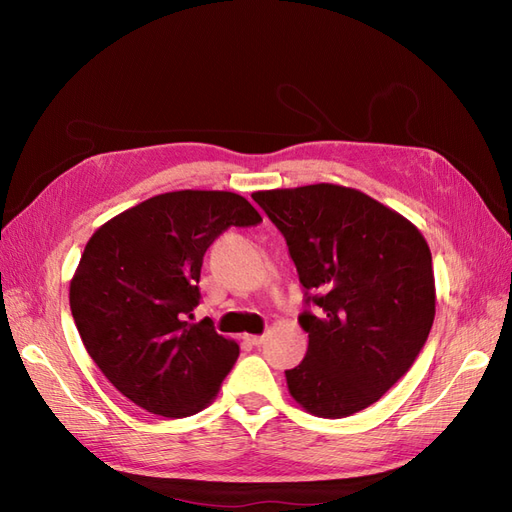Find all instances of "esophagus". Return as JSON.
Returning <instances> with one entry per match:
<instances>
[{"label":"esophagus","mask_w":512,"mask_h":512,"mask_svg":"<svg viewBox=\"0 0 512 512\" xmlns=\"http://www.w3.org/2000/svg\"><path fill=\"white\" fill-rule=\"evenodd\" d=\"M245 342L252 346H262L265 344V335H245Z\"/></svg>","instance_id":"1"}]
</instances>
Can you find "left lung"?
Returning <instances> with one entry per match:
<instances>
[{"label": "left lung", "instance_id": "obj_1", "mask_svg": "<svg viewBox=\"0 0 512 512\" xmlns=\"http://www.w3.org/2000/svg\"><path fill=\"white\" fill-rule=\"evenodd\" d=\"M282 232L303 284L305 359L286 371L292 399L314 416L344 418L412 367L436 316L425 237L371 196L333 183L252 194Z\"/></svg>", "mask_w": 512, "mask_h": 512}]
</instances>
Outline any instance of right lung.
Here are the masks:
<instances>
[{
    "mask_svg": "<svg viewBox=\"0 0 512 512\" xmlns=\"http://www.w3.org/2000/svg\"><path fill=\"white\" fill-rule=\"evenodd\" d=\"M260 222L239 194L179 190L147 198L91 235L70 309L89 356L121 395L168 418L211 404L239 346L209 318L190 322L200 267L226 228Z\"/></svg>",
    "mask_w": 512,
    "mask_h": 512,
    "instance_id": "right-lung-1",
    "label": "right lung"
}]
</instances>
